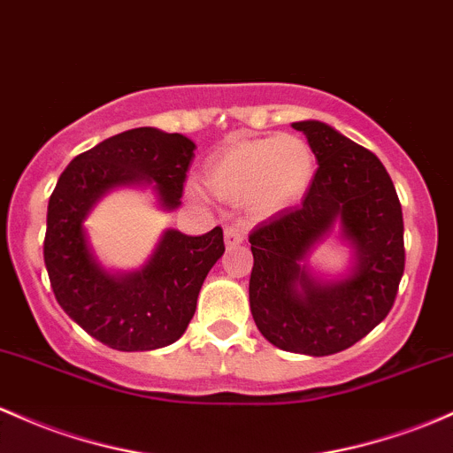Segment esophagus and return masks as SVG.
I'll use <instances>...</instances> for the list:
<instances>
[{
    "label": "esophagus",
    "mask_w": 453,
    "mask_h": 453,
    "mask_svg": "<svg viewBox=\"0 0 453 453\" xmlns=\"http://www.w3.org/2000/svg\"><path fill=\"white\" fill-rule=\"evenodd\" d=\"M245 227L241 223H232L226 227V247H236L245 241Z\"/></svg>",
    "instance_id": "1"
}]
</instances>
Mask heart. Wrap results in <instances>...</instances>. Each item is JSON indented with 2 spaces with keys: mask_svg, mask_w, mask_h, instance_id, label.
Returning <instances> with one entry per match:
<instances>
[{
  "mask_svg": "<svg viewBox=\"0 0 453 453\" xmlns=\"http://www.w3.org/2000/svg\"><path fill=\"white\" fill-rule=\"evenodd\" d=\"M316 157L299 135L242 139L208 161L206 185L223 200L242 202L256 215H275L299 203L310 191ZM197 197V187H188Z\"/></svg>",
  "mask_w": 453,
  "mask_h": 453,
  "instance_id": "b5f03b06",
  "label": "heart"
}]
</instances>
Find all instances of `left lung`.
I'll return each instance as SVG.
<instances>
[{"mask_svg": "<svg viewBox=\"0 0 453 453\" xmlns=\"http://www.w3.org/2000/svg\"><path fill=\"white\" fill-rule=\"evenodd\" d=\"M318 170L301 206L250 234L251 316L273 346L310 357L346 350L394 307L404 273V221L394 182L376 154L318 120L295 122ZM341 230L351 266L337 280L309 268L318 242Z\"/></svg>", "mask_w": 453, "mask_h": 453, "instance_id": "1", "label": "left lung"}]
</instances>
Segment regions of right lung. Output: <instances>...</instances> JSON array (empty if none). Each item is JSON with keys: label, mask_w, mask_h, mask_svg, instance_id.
<instances>
[{"label": "right lung", "mask_w": 453, "mask_h": 453, "mask_svg": "<svg viewBox=\"0 0 453 453\" xmlns=\"http://www.w3.org/2000/svg\"><path fill=\"white\" fill-rule=\"evenodd\" d=\"M196 143L180 133L131 128L79 154L47 208L44 265L62 310L98 342L124 352L170 346L196 314L208 271L223 256V230L187 236L165 230L137 271H109L94 253L86 219L109 191L152 188L157 206H180Z\"/></svg>", "instance_id": "add662e5"}]
</instances>
